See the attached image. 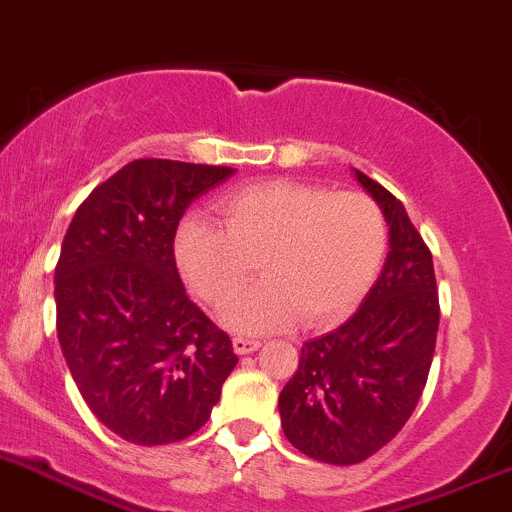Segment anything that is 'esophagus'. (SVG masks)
<instances>
[{"mask_svg": "<svg viewBox=\"0 0 512 512\" xmlns=\"http://www.w3.org/2000/svg\"><path fill=\"white\" fill-rule=\"evenodd\" d=\"M231 345H234L236 355H251V352H256L258 347H261V342L251 340V337H234Z\"/></svg>", "mask_w": 512, "mask_h": 512, "instance_id": "34e87169", "label": "esophagus"}]
</instances>
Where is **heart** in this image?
<instances>
[{"instance_id":"b5f03b06","label":"heart","mask_w":512,"mask_h":512,"mask_svg":"<svg viewBox=\"0 0 512 512\" xmlns=\"http://www.w3.org/2000/svg\"><path fill=\"white\" fill-rule=\"evenodd\" d=\"M221 226L187 214L172 256L187 288L224 305L245 285L257 258L264 281L221 313L236 333H266L300 318L305 328L340 323L362 300L387 246L382 212L357 192L268 179L226 192Z\"/></svg>"}]
</instances>
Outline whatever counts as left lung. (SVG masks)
<instances>
[{
  "mask_svg": "<svg viewBox=\"0 0 512 512\" xmlns=\"http://www.w3.org/2000/svg\"><path fill=\"white\" fill-rule=\"evenodd\" d=\"M355 179L387 219L382 273L355 315L305 342L278 397L286 439L333 466L365 461L402 431L424 392L439 330L431 251L394 194L360 170Z\"/></svg>",
  "mask_w": 512,
  "mask_h": 512,
  "instance_id": "left-lung-1",
  "label": "left lung"
}]
</instances>
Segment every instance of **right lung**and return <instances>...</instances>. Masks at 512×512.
Masks as SVG:
<instances>
[{
    "label": "right lung",
    "instance_id": "right-lung-1",
    "mask_svg": "<svg viewBox=\"0 0 512 512\" xmlns=\"http://www.w3.org/2000/svg\"><path fill=\"white\" fill-rule=\"evenodd\" d=\"M234 167L135 160L73 214L56 266V330L88 409L138 446L207 424L239 357L189 300L172 236L189 204Z\"/></svg>",
    "mask_w": 512,
    "mask_h": 512
}]
</instances>
